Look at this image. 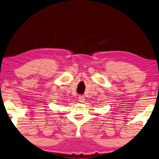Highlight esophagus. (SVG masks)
Returning <instances> with one entry per match:
<instances>
[{
  "mask_svg": "<svg viewBox=\"0 0 159 159\" xmlns=\"http://www.w3.org/2000/svg\"><path fill=\"white\" fill-rule=\"evenodd\" d=\"M78 100H79V101H80V102L83 103V102H84V101H85V97H84V96L80 95L78 97Z\"/></svg>",
  "mask_w": 159,
  "mask_h": 159,
  "instance_id": "esophagus-1",
  "label": "esophagus"
}]
</instances>
